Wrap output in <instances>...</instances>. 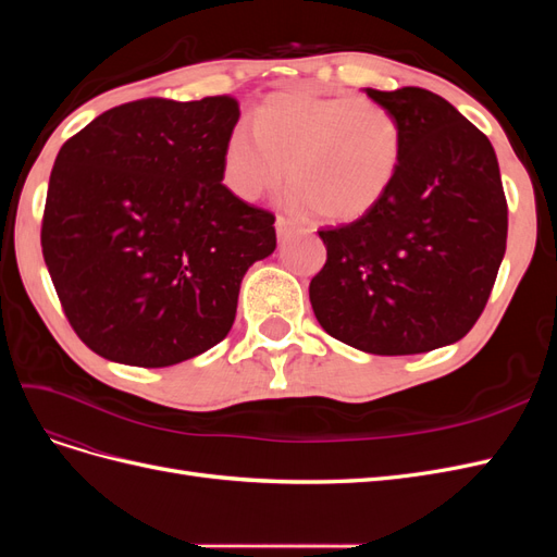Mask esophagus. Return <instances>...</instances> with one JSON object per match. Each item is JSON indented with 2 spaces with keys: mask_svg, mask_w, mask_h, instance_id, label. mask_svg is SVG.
<instances>
[{
  "mask_svg": "<svg viewBox=\"0 0 557 557\" xmlns=\"http://www.w3.org/2000/svg\"><path fill=\"white\" fill-rule=\"evenodd\" d=\"M295 230V223L290 221V218H285V215H278L276 218V234H278V239H283V237H288V234Z\"/></svg>",
  "mask_w": 557,
  "mask_h": 557,
  "instance_id": "esophagus-1",
  "label": "esophagus"
}]
</instances>
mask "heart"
I'll list each match as a JSON object with an SVG mask.
<instances>
[{"label":"heart","mask_w":557,"mask_h":557,"mask_svg":"<svg viewBox=\"0 0 557 557\" xmlns=\"http://www.w3.org/2000/svg\"><path fill=\"white\" fill-rule=\"evenodd\" d=\"M404 129L385 104L364 95H272L256 129L239 123L223 150V183L256 201L278 188L288 166L293 201L330 223H350L393 190Z\"/></svg>","instance_id":"1"}]
</instances>
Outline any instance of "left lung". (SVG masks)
I'll return each instance as SVG.
<instances>
[{"label": "left lung", "mask_w": 557, "mask_h": 557, "mask_svg": "<svg viewBox=\"0 0 557 557\" xmlns=\"http://www.w3.org/2000/svg\"><path fill=\"white\" fill-rule=\"evenodd\" d=\"M367 95L399 117L401 170L367 215L318 230L327 260L309 297L334 339L416 356L462 339L483 313L507 250V197L493 144L444 97Z\"/></svg>", "instance_id": "left-lung-1"}]
</instances>
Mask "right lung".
I'll return each mask as SVG.
<instances>
[{
  "instance_id": "1",
  "label": "right lung",
  "mask_w": 557,
  "mask_h": 557,
  "mask_svg": "<svg viewBox=\"0 0 557 557\" xmlns=\"http://www.w3.org/2000/svg\"><path fill=\"white\" fill-rule=\"evenodd\" d=\"M239 102L146 97L60 148L41 250L62 311L97 356L170 367L223 342L248 267L276 248L274 213L223 185Z\"/></svg>"
}]
</instances>
